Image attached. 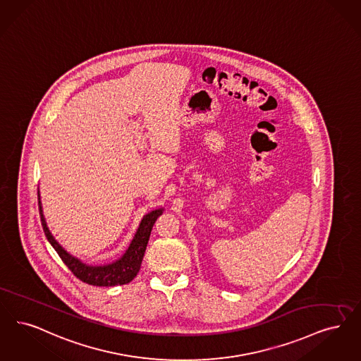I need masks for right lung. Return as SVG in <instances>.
<instances>
[{"label": "right lung", "mask_w": 361, "mask_h": 361, "mask_svg": "<svg viewBox=\"0 0 361 361\" xmlns=\"http://www.w3.org/2000/svg\"><path fill=\"white\" fill-rule=\"evenodd\" d=\"M39 211L42 217V226L44 233L51 245L56 250L59 257L66 263V266L73 271V274L79 278L82 282L92 285V286H116V285H126L131 282L141 269V263L144 259L145 250L150 238V232L159 216L162 215V208L149 212L141 220V224L135 232L129 248L123 254L122 258L103 266H88L82 260L78 259L68 254L61 245H59L56 239L52 236V233L48 230L45 219L43 215V208L39 195Z\"/></svg>", "instance_id": "right-lung-1"}]
</instances>
